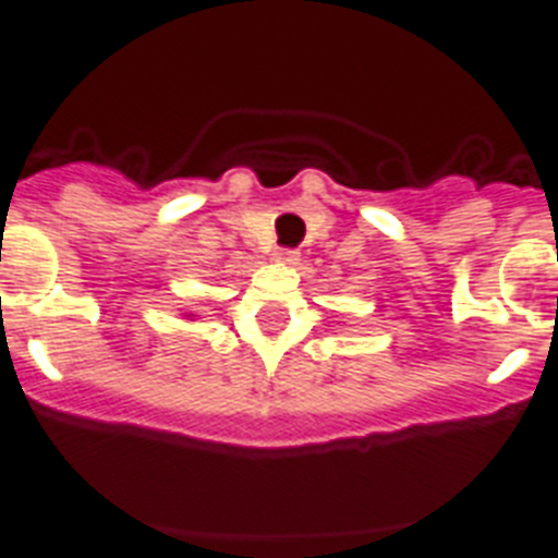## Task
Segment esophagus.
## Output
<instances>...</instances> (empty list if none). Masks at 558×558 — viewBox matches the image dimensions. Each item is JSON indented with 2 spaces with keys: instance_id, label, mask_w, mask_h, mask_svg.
<instances>
[{
  "instance_id": "esophagus-1",
  "label": "esophagus",
  "mask_w": 558,
  "mask_h": 558,
  "mask_svg": "<svg viewBox=\"0 0 558 558\" xmlns=\"http://www.w3.org/2000/svg\"><path fill=\"white\" fill-rule=\"evenodd\" d=\"M276 262H282V265H296L299 253L296 251H288V247H279V251L274 253Z\"/></svg>"
}]
</instances>
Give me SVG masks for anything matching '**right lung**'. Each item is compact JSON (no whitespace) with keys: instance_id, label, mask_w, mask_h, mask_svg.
<instances>
[{"instance_id":"right-lung-1","label":"right lung","mask_w":558,"mask_h":558,"mask_svg":"<svg viewBox=\"0 0 558 558\" xmlns=\"http://www.w3.org/2000/svg\"><path fill=\"white\" fill-rule=\"evenodd\" d=\"M185 316H187V319H191V322L196 319V313H185Z\"/></svg>"}]
</instances>
